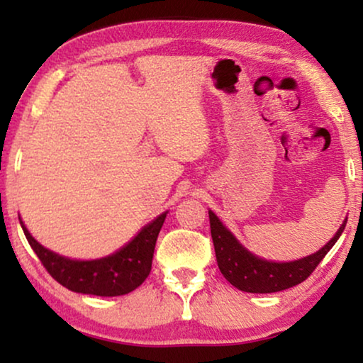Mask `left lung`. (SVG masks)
<instances>
[{
    "instance_id": "obj_1",
    "label": "left lung",
    "mask_w": 363,
    "mask_h": 363,
    "mask_svg": "<svg viewBox=\"0 0 363 363\" xmlns=\"http://www.w3.org/2000/svg\"><path fill=\"white\" fill-rule=\"evenodd\" d=\"M210 215V228L213 245H215L216 261L221 274L240 291L252 292V294H269L279 292L289 287H294L304 282L309 277L330 247L339 240L342 231L345 230V223H342L335 236L314 255L302 257L291 262H272L261 259L250 251L245 250L236 238L221 225L213 211Z\"/></svg>"
}]
</instances>
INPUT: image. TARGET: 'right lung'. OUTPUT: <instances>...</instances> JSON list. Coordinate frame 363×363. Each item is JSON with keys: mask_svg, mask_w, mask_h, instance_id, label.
<instances>
[{"mask_svg": "<svg viewBox=\"0 0 363 363\" xmlns=\"http://www.w3.org/2000/svg\"><path fill=\"white\" fill-rule=\"evenodd\" d=\"M167 213L147 225L116 255L96 261H74L39 245L23 225L24 236L46 271L69 291L94 296H123L137 289L150 274L153 250Z\"/></svg>", "mask_w": 363, "mask_h": 363, "instance_id": "1", "label": "right lung"}]
</instances>
